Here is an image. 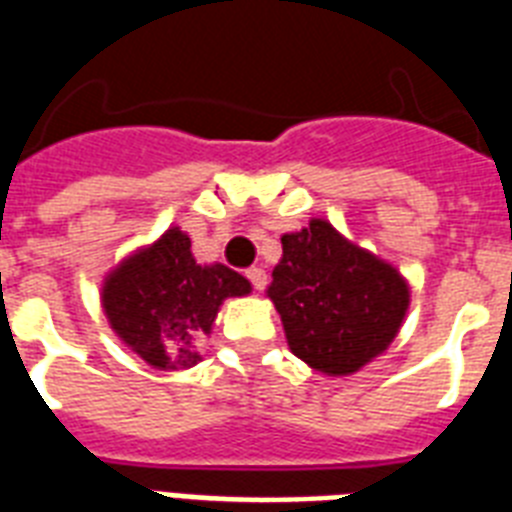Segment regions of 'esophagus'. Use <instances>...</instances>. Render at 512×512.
<instances>
[{
    "label": "esophagus",
    "mask_w": 512,
    "mask_h": 512,
    "mask_svg": "<svg viewBox=\"0 0 512 512\" xmlns=\"http://www.w3.org/2000/svg\"><path fill=\"white\" fill-rule=\"evenodd\" d=\"M247 278L252 281V286H255L257 292H263L265 284H268V273H265L263 268H257V265L247 268Z\"/></svg>",
    "instance_id": "34e87169"
}]
</instances>
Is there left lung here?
Returning a JSON list of instances; mask_svg holds the SVG:
<instances>
[{"mask_svg": "<svg viewBox=\"0 0 512 512\" xmlns=\"http://www.w3.org/2000/svg\"><path fill=\"white\" fill-rule=\"evenodd\" d=\"M281 247L268 297L299 360L326 376H350L394 342L410 305L397 268L321 218L281 236Z\"/></svg>", "mask_w": 512, "mask_h": 512, "instance_id": "1", "label": "left lung"}]
</instances>
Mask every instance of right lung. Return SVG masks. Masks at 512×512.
Returning <instances> with one entry per match:
<instances>
[{"instance_id":"1","label":"right lung","mask_w":512,"mask_h":512,"mask_svg":"<svg viewBox=\"0 0 512 512\" xmlns=\"http://www.w3.org/2000/svg\"><path fill=\"white\" fill-rule=\"evenodd\" d=\"M249 292L252 286L236 270L199 265L189 236L168 228L105 278L102 307L112 331L144 363L176 371L197 365V344L213 331L223 299Z\"/></svg>"}]
</instances>
